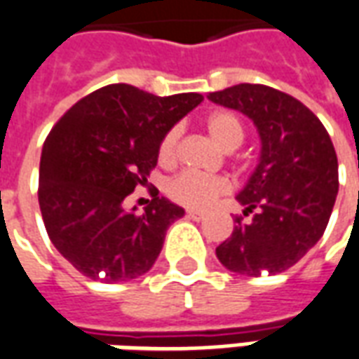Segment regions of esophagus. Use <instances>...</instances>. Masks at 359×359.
<instances>
[{
	"label": "esophagus",
	"instance_id": "obj_1",
	"mask_svg": "<svg viewBox=\"0 0 359 359\" xmlns=\"http://www.w3.org/2000/svg\"><path fill=\"white\" fill-rule=\"evenodd\" d=\"M187 217L192 219V221H203V213H200V211H187Z\"/></svg>",
	"mask_w": 359,
	"mask_h": 359
}]
</instances>
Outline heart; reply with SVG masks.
Instances as JSON below:
<instances>
[{
  "label": "heart",
  "mask_w": 359,
  "mask_h": 359,
  "mask_svg": "<svg viewBox=\"0 0 359 359\" xmlns=\"http://www.w3.org/2000/svg\"><path fill=\"white\" fill-rule=\"evenodd\" d=\"M203 126H205L211 140L225 151H233L244 140V126H242L241 118L231 111H213L205 117ZM179 126L169 128L163 134V138L159 140L157 161L163 167H169V165L175 163L177 151H179ZM229 188H231V184L223 177H205V175H198V172H180L175 179L169 180L167 194H169L171 200L184 205V208L205 210L213 200H217L219 196L226 194Z\"/></svg>",
  "instance_id": "heart-1"
}]
</instances>
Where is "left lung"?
<instances>
[{
  "label": "left lung",
  "mask_w": 359,
  "mask_h": 359,
  "mask_svg": "<svg viewBox=\"0 0 359 359\" xmlns=\"http://www.w3.org/2000/svg\"><path fill=\"white\" fill-rule=\"evenodd\" d=\"M208 100L254 121L262 149L236 200L250 223L234 219L215 254L226 269L259 277L298 264L323 236L339 194V161L321 121L292 95L264 84H236Z\"/></svg>",
  "instance_id": "8db88e82"
}]
</instances>
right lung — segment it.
Listing matches in <instances>:
<instances>
[{"mask_svg":"<svg viewBox=\"0 0 359 359\" xmlns=\"http://www.w3.org/2000/svg\"><path fill=\"white\" fill-rule=\"evenodd\" d=\"M203 102L109 84L76 102L43 142L38 202L51 244L84 277L125 283L156 264L184 210L151 190L144 213L125 198L148 184L163 134Z\"/></svg>","mask_w":359,"mask_h":359,"instance_id":"obj_1","label":"right lung"}]
</instances>
